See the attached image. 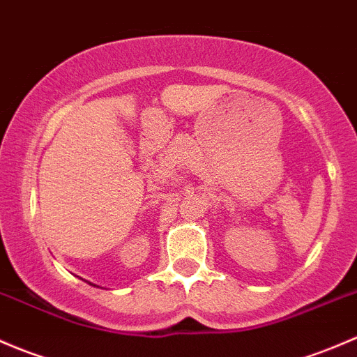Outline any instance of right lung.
Segmentation results:
<instances>
[{
	"label": "right lung",
	"mask_w": 357,
	"mask_h": 357,
	"mask_svg": "<svg viewBox=\"0 0 357 357\" xmlns=\"http://www.w3.org/2000/svg\"><path fill=\"white\" fill-rule=\"evenodd\" d=\"M87 282V280H86ZM87 284H89V285H93V287H99V285H96V284H93V282H87Z\"/></svg>",
	"instance_id": "1"
}]
</instances>
